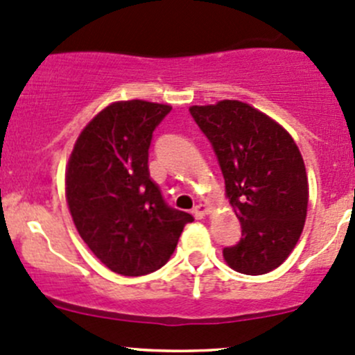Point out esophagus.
<instances>
[{"instance_id": "obj_1", "label": "esophagus", "mask_w": 355, "mask_h": 355, "mask_svg": "<svg viewBox=\"0 0 355 355\" xmlns=\"http://www.w3.org/2000/svg\"><path fill=\"white\" fill-rule=\"evenodd\" d=\"M193 213H194V216H196V218H203L205 215H208V207H207V205H196V207H194V209H193Z\"/></svg>"}]
</instances>
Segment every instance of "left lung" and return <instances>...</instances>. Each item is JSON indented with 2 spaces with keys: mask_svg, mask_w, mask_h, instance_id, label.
Segmentation results:
<instances>
[{
  "mask_svg": "<svg viewBox=\"0 0 355 355\" xmlns=\"http://www.w3.org/2000/svg\"><path fill=\"white\" fill-rule=\"evenodd\" d=\"M189 113L218 159L242 239L225 247L237 272L279 268L295 249L308 208V178L295 140L279 123L237 100L191 106Z\"/></svg>",
  "mask_w": 355,
  "mask_h": 355,
  "instance_id": "8db88e82",
  "label": "left lung"
}]
</instances>
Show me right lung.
Returning a JSON list of instances; mask_svg holds the SVG:
<instances>
[{
	"label": "right lung",
	"instance_id": "1",
	"mask_svg": "<svg viewBox=\"0 0 355 355\" xmlns=\"http://www.w3.org/2000/svg\"><path fill=\"white\" fill-rule=\"evenodd\" d=\"M169 105L116 101L101 110L72 148L66 198L91 252L121 276L161 269L193 216L171 208L148 174V147Z\"/></svg>",
	"mask_w": 355,
	"mask_h": 355
}]
</instances>
